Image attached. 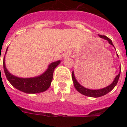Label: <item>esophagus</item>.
<instances>
[{"label": "esophagus", "instance_id": "34e87169", "mask_svg": "<svg viewBox=\"0 0 127 127\" xmlns=\"http://www.w3.org/2000/svg\"><path fill=\"white\" fill-rule=\"evenodd\" d=\"M70 56V54H69V53H68V54H66V55H65V56H66H66Z\"/></svg>", "mask_w": 127, "mask_h": 127}]
</instances>
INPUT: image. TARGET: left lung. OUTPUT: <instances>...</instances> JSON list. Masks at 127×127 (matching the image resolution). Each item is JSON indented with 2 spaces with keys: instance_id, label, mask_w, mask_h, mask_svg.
I'll list each match as a JSON object with an SVG mask.
<instances>
[{
  "instance_id": "8db88e82",
  "label": "left lung",
  "mask_w": 127,
  "mask_h": 127,
  "mask_svg": "<svg viewBox=\"0 0 127 127\" xmlns=\"http://www.w3.org/2000/svg\"><path fill=\"white\" fill-rule=\"evenodd\" d=\"M99 36L101 38H103L104 39H106L109 41V44L114 45L113 43H112V40L110 39H109L107 36H105V35H101L99 34ZM120 73H118V75H116V77H115L114 82H112V84H110L108 86H107L105 88H102V89H99V90H90V89H88V88H86L84 87H83L82 86H81L77 82V80H75V77L74 73H73V71L72 73V80H73V84H74V86L75 89L77 90L79 93H80L81 94H82L84 95L88 96H91V97H100V96H102L106 95L108 93H109L110 91H112L113 88H114L116 85L117 84L118 82V80H119V77H120Z\"/></svg>"
}]
</instances>
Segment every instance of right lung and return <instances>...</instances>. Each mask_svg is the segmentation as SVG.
<instances>
[{
    "mask_svg": "<svg viewBox=\"0 0 127 127\" xmlns=\"http://www.w3.org/2000/svg\"><path fill=\"white\" fill-rule=\"evenodd\" d=\"M60 63L61 61H58L51 63L44 73L39 77L32 78H20L11 74L5 67L4 57L3 60V68L7 80H9V82L13 87L26 93H39L47 91L50 87L52 81L53 73L54 69L60 64Z\"/></svg>",
    "mask_w": 127,
    "mask_h": 127,
    "instance_id": "right-lung-1",
    "label": "right lung"
}]
</instances>
